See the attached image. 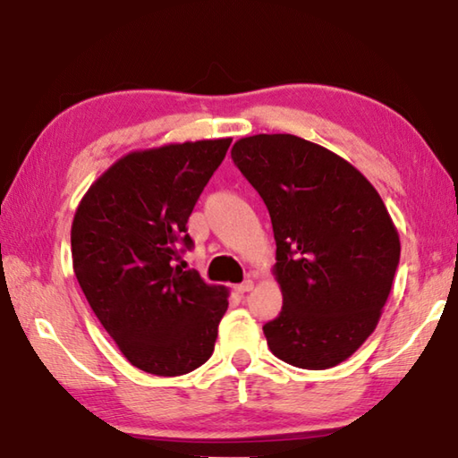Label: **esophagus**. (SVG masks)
<instances>
[{
  "instance_id": "obj_1",
  "label": "esophagus",
  "mask_w": 458,
  "mask_h": 458,
  "mask_svg": "<svg viewBox=\"0 0 458 458\" xmlns=\"http://www.w3.org/2000/svg\"><path fill=\"white\" fill-rule=\"evenodd\" d=\"M252 289H254V281H250V278H248V281H244V283L236 284V293H238V294H244V293L252 291Z\"/></svg>"
}]
</instances>
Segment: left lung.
<instances>
[{
	"label": "left lung",
	"mask_w": 458,
	"mask_h": 458,
	"mask_svg": "<svg viewBox=\"0 0 458 458\" xmlns=\"http://www.w3.org/2000/svg\"><path fill=\"white\" fill-rule=\"evenodd\" d=\"M232 159L273 222L283 309L262 327L270 352L294 368L337 366L374 333L400 262L382 198L350 161L297 135L238 139Z\"/></svg>",
	"instance_id": "8db88e82"
}]
</instances>
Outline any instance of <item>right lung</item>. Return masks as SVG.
I'll list each match as a JSON object with an SVG mask.
<instances>
[{"label":"right lung","mask_w":458,"mask_h":458,"mask_svg":"<svg viewBox=\"0 0 458 458\" xmlns=\"http://www.w3.org/2000/svg\"><path fill=\"white\" fill-rule=\"evenodd\" d=\"M230 143L204 139L131 151L76 208V281L121 353L147 374H188L214 352L228 289L174 260L180 244H193L185 224Z\"/></svg>","instance_id":"right-lung-1"}]
</instances>
